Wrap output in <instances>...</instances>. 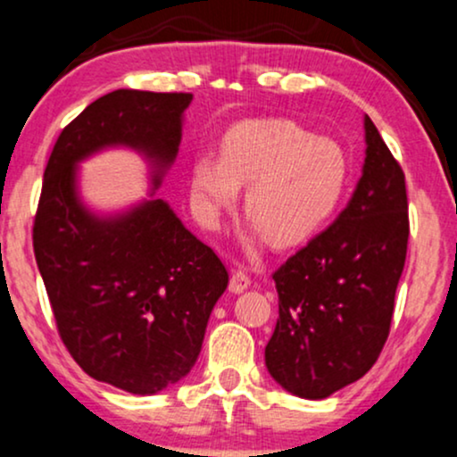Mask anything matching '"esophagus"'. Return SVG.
Returning a JSON list of instances; mask_svg holds the SVG:
<instances>
[{
  "instance_id": "obj_1",
  "label": "esophagus",
  "mask_w": 457,
  "mask_h": 457,
  "mask_svg": "<svg viewBox=\"0 0 457 457\" xmlns=\"http://www.w3.org/2000/svg\"><path fill=\"white\" fill-rule=\"evenodd\" d=\"M250 287V276L248 273H245L244 270H235L233 271V276H230V284H228V288L233 293H241V291H245V288Z\"/></svg>"
}]
</instances>
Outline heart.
Masks as SVG:
<instances>
[{"mask_svg": "<svg viewBox=\"0 0 457 457\" xmlns=\"http://www.w3.org/2000/svg\"><path fill=\"white\" fill-rule=\"evenodd\" d=\"M348 181L345 149L288 120L235 126L220 160L198 155L190 166V198L198 218L218 227L245 187V213L276 245L314 235L340 205Z\"/></svg>", "mask_w": 457, "mask_h": 457, "instance_id": "heart-1", "label": "heart"}]
</instances>
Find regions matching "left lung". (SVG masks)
<instances>
[{"instance_id":"1","label":"left lung","mask_w":457,"mask_h":457,"mask_svg":"<svg viewBox=\"0 0 457 457\" xmlns=\"http://www.w3.org/2000/svg\"><path fill=\"white\" fill-rule=\"evenodd\" d=\"M366 164L345 212L273 271L276 329L265 366L299 398L323 400L377 363L409 245L404 170L366 115Z\"/></svg>"}]
</instances>
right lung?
Returning <instances> with one entry per match:
<instances>
[{"label": "right lung", "mask_w": 457, "mask_h": 457, "mask_svg": "<svg viewBox=\"0 0 457 457\" xmlns=\"http://www.w3.org/2000/svg\"><path fill=\"white\" fill-rule=\"evenodd\" d=\"M190 102L186 91L137 89L91 102L57 137L36 209L34 254L63 346L91 378L130 394H155L190 372L228 271L160 198L117 220L89 216L74 164L121 143L164 169Z\"/></svg>", "instance_id": "add662e5"}]
</instances>
